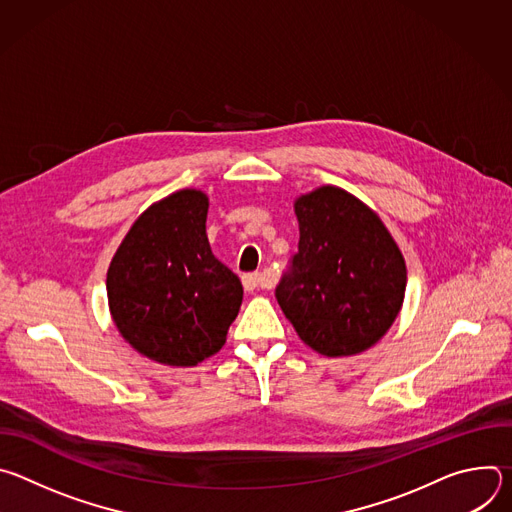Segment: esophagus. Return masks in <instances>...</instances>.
<instances>
[{
    "instance_id": "34e87169",
    "label": "esophagus",
    "mask_w": 512,
    "mask_h": 512,
    "mask_svg": "<svg viewBox=\"0 0 512 512\" xmlns=\"http://www.w3.org/2000/svg\"><path fill=\"white\" fill-rule=\"evenodd\" d=\"M269 285V281H267V277H265V273H245L243 275V287L247 289V291H257L259 287H267Z\"/></svg>"
}]
</instances>
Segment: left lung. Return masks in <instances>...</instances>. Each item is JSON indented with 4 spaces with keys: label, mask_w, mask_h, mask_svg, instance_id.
Returning <instances> with one entry per match:
<instances>
[{
    "label": "left lung",
    "mask_w": 512,
    "mask_h": 512,
    "mask_svg": "<svg viewBox=\"0 0 512 512\" xmlns=\"http://www.w3.org/2000/svg\"><path fill=\"white\" fill-rule=\"evenodd\" d=\"M294 208L300 243L275 287L277 304L316 352H364L401 310L405 259L377 212L342 188H316Z\"/></svg>",
    "instance_id": "1"
}]
</instances>
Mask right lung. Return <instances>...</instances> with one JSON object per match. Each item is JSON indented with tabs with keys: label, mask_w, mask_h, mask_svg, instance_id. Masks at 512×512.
<instances>
[{
	"label": "right lung",
	"mask_w": 512,
	"mask_h": 512,
	"mask_svg": "<svg viewBox=\"0 0 512 512\" xmlns=\"http://www.w3.org/2000/svg\"><path fill=\"white\" fill-rule=\"evenodd\" d=\"M206 212V194L192 188L152 204L107 271L117 330L170 367H192L221 350L243 302L239 277L210 251Z\"/></svg>",
	"instance_id": "1"
}]
</instances>
